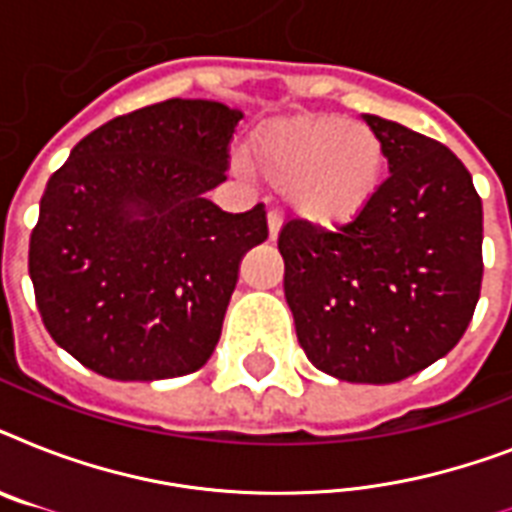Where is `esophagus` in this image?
Listing matches in <instances>:
<instances>
[{"label":"esophagus","instance_id":"1","mask_svg":"<svg viewBox=\"0 0 512 512\" xmlns=\"http://www.w3.org/2000/svg\"><path fill=\"white\" fill-rule=\"evenodd\" d=\"M281 231V212L279 209H268V233H271V239H276Z\"/></svg>","mask_w":512,"mask_h":512}]
</instances>
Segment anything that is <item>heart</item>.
<instances>
[{
    "mask_svg": "<svg viewBox=\"0 0 512 512\" xmlns=\"http://www.w3.org/2000/svg\"><path fill=\"white\" fill-rule=\"evenodd\" d=\"M257 175L284 188L289 207L321 228L353 223L374 199L385 170L377 132L337 114L281 119L249 146Z\"/></svg>",
    "mask_w": 512,
    "mask_h": 512,
    "instance_id": "heart-1",
    "label": "heart"
}]
</instances>
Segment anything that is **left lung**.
<instances>
[{
    "label": "left lung",
    "instance_id": "obj_1",
    "mask_svg": "<svg viewBox=\"0 0 512 512\" xmlns=\"http://www.w3.org/2000/svg\"><path fill=\"white\" fill-rule=\"evenodd\" d=\"M388 172L340 231L289 220L279 233L297 340L321 372L388 385L465 335L484 276V209L465 164L420 132L364 114Z\"/></svg>",
    "mask_w": 512,
    "mask_h": 512
}]
</instances>
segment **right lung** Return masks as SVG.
Returning <instances> with one entry per match:
<instances>
[{"mask_svg": "<svg viewBox=\"0 0 512 512\" xmlns=\"http://www.w3.org/2000/svg\"><path fill=\"white\" fill-rule=\"evenodd\" d=\"M239 108L172 98L79 140L47 180L28 244L50 337L111 380H167L207 364L239 281L268 239L263 204L231 215L225 180Z\"/></svg>", "mask_w": 512, "mask_h": 512, "instance_id": "obj_1", "label": "right lung"}]
</instances>
